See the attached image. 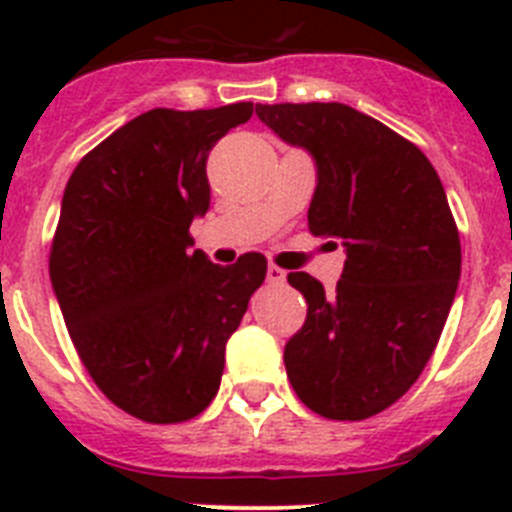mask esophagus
I'll return each mask as SVG.
<instances>
[{
	"label": "esophagus",
	"mask_w": 512,
	"mask_h": 512,
	"mask_svg": "<svg viewBox=\"0 0 512 512\" xmlns=\"http://www.w3.org/2000/svg\"><path fill=\"white\" fill-rule=\"evenodd\" d=\"M284 279H287V271L279 269V266L269 264V269H266V282L269 284H282Z\"/></svg>",
	"instance_id": "esophagus-1"
}]
</instances>
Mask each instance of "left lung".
Returning <instances> with one entry per match:
<instances>
[{
    "label": "left lung",
    "mask_w": 512,
    "mask_h": 512,
    "mask_svg": "<svg viewBox=\"0 0 512 512\" xmlns=\"http://www.w3.org/2000/svg\"><path fill=\"white\" fill-rule=\"evenodd\" d=\"M289 146L315 158L307 225L341 238L336 292L292 271L305 325L284 346L297 397L330 420H364L400 400L431 359L461 274V243L431 161L341 102L256 104Z\"/></svg>",
    "instance_id": "left-lung-1"
}]
</instances>
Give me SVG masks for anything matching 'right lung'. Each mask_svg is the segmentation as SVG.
<instances>
[{
  "instance_id": "add662e5",
  "label": "right lung",
  "mask_w": 512,
  "mask_h": 512,
  "mask_svg": "<svg viewBox=\"0 0 512 512\" xmlns=\"http://www.w3.org/2000/svg\"><path fill=\"white\" fill-rule=\"evenodd\" d=\"M253 102L143 112L81 158L61 202L51 282L89 377L146 423H184L220 387L225 343L264 284L266 259L217 266L192 251L210 210L207 156Z\"/></svg>"
}]
</instances>
